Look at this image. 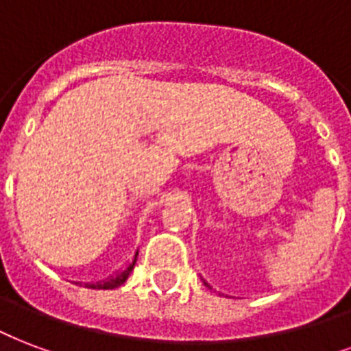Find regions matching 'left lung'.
I'll use <instances>...</instances> for the list:
<instances>
[{
	"mask_svg": "<svg viewBox=\"0 0 351 351\" xmlns=\"http://www.w3.org/2000/svg\"><path fill=\"white\" fill-rule=\"evenodd\" d=\"M204 283H205V281H204ZM205 285H207V283H205ZM207 287H209V285H207Z\"/></svg>",
	"mask_w": 351,
	"mask_h": 351,
	"instance_id": "1",
	"label": "left lung"
}]
</instances>
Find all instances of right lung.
I'll list each match as a JSON object with an SVG mask.
<instances>
[{
    "label": "right lung",
    "instance_id": "1",
    "mask_svg": "<svg viewBox=\"0 0 351 351\" xmlns=\"http://www.w3.org/2000/svg\"><path fill=\"white\" fill-rule=\"evenodd\" d=\"M136 255H138V250H136L135 255H133V259L129 261L128 265L123 266L122 270H118V272L112 274V276H109V278L104 279V281H96V283H85V287L86 289H104V291H110V289H116V287L123 285V283H125V279L129 278L131 270H133V266H135Z\"/></svg>",
    "mask_w": 351,
    "mask_h": 351
}]
</instances>
